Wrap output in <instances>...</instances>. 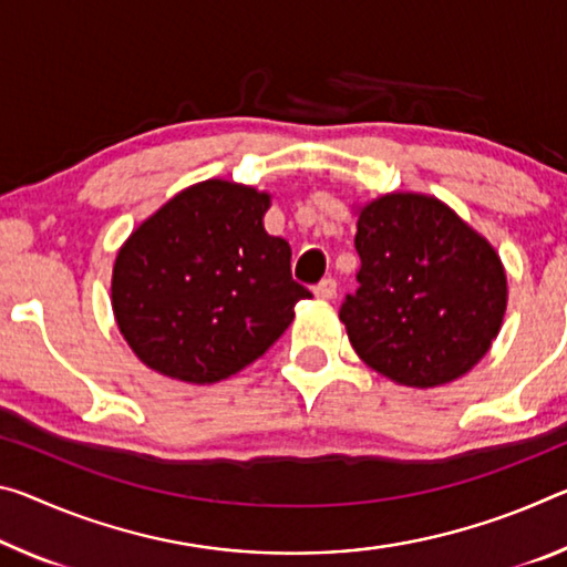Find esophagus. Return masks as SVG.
I'll return each instance as SVG.
<instances>
[{"instance_id":"obj_1","label":"esophagus","mask_w":567,"mask_h":567,"mask_svg":"<svg viewBox=\"0 0 567 567\" xmlns=\"http://www.w3.org/2000/svg\"><path fill=\"white\" fill-rule=\"evenodd\" d=\"M336 290H338L336 280H332V277H326V280L318 282V287H316V298L318 300H332V298H336Z\"/></svg>"}]
</instances>
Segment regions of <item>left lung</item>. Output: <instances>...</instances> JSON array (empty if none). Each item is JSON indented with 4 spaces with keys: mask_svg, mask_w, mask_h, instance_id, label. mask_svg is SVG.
<instances>
[{
    "mask_svg": "<svg viewBox=\"0 0 567 567\" xmlns=\"http://www.w3.org/2000/svg\"><path fill=\"white\" fill-rule=\"evenodd\" d=\"M355 214L358 290L340 308L350 346L399 385L462 379L487 355L507 310L497 249L436 196L393 192Z\"/></svg>",
    "mask_w": 567,
    "mask_h": 567,
    "instance_id": "left-lung-1",
    "label": "left lung"
}]
</instances>
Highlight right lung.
Segmentation results:
<instances>
[{
    "label": "right lung",
    "instance_id": "obj_1",
    "mask_svg": "<svg viewBox=\"0 0 567 567\" xmlns=\"http://www.w3.org/2000/svg\"><path fill=\"white\" fill-rule=\"evenodd\" d=\"M272 196L227 178L194 184L141 221L113 265L121 336L151 371L217 383L255 363L310 290L292 249L265 231Z\"/></svg>",
    "mask_w": 567,
    "mask_h": 567
}]
</instances>
